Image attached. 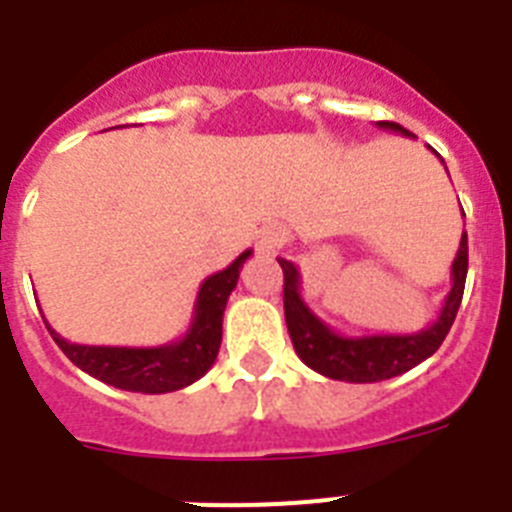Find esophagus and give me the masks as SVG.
Here are the masks:
<instances>
[{
  "instance_id": "obj_1",
  "label": "esophagus",
  "mask_w": 512,
  "mask_h": 512,
  "mask_svg": "<svg viewBox=\"0 0 512 512\" xmlns=\"http://www.w3.org/2000/svg\"><path fill=\"white\" fill-rule=\"evenodd\" d=\"M284 238H287V235H284L282 228H277V225H266V228L259 233L256 248H259L261 253H274L279 246H282Z\"/></svg>"
}]
</instances>
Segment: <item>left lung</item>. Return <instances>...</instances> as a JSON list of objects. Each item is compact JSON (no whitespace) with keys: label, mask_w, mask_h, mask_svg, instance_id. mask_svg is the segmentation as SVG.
Here are the masks:
<instances>
[{"label":"left lung","mask_w":512,"mask_h":512,"mask_svg":"<svg viewBox=\"0 0 512 512\" xmlns=\"http://www.w3.org/2000/svg\"><path fill=\"white\" fill-rule=\"evenodd\" d=\"M377 125L382 130H392V133H400L405 138H413V133L397 125V122H377ZM461 215H464V210H461ZM277 261L284 271V320H287L289 338H292L297 356L323 377L338 379V382L366 384L410 372L420 361L436 354L446 333L454 325L456 312H459L464 282H467L469 246L467 233H461L459 251H456V259L451 264V292L443 300L438 318L428 328L418 330V333L343 336V333L330 328L328 323H323L302 300L300 269L287 259Z\"/></svg>","instance_id":"obj_1"}]
</instances>
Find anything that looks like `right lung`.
<instances>
[{"label": "right lung", "mask_w": 512, "mask_h": 512, "mask_svg": "<svg viewBox=\"0 0 512 512\" xmlns=\"http://www.w3.org/2000/svg\"><path fill=\"white\" fill-rule=\"evenodd\" d=\"M251 253L248 248L228 269L217 271L202 282L187 333L166 346H81V343H71L58 336L48 320H45V328L63 354L69 356L81 372H87L99 382L112 384L117 390L143 392V395L182 390L205 377L215 364L220 341H223L225 305Z\"/></svg>", "instance_id": "obj_1"}]
</instances>
